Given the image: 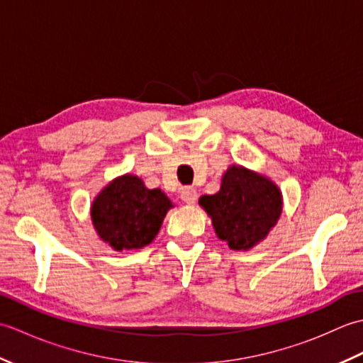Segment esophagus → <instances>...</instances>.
<instances>
[{"label": "esophagus", "mask_w": 363, "mask_h": 363, "mask_svg": "<svg viewBox=\"0 0 363 363\" xmlns=\"http://www.w3.org/2000/svg\"><path fill=\"white\" fill-rule=\"evenodd\" d=\"M181 198H182V201H184V203L189 204V206H191V204H195V203H196L198 194H196V190H195V189L186 187V189H182V191H181Z\"/></svg>", "instance_id": "esophagus-1"}]
</instances>
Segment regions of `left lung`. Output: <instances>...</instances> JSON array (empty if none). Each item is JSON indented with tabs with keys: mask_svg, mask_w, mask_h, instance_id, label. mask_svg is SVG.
Returning a JSON list of instances; mask_svg holds the SVG:
<instances>
[{
	"mask_svg": "<svg viewBox=\"0 0 363 363\" xmlns=\"http://www.w3.org/2000/svg\"><path fill=\"white\" fill-rule=\"evenodd\" d=\"M282 194L265 174L230 165L215 195L199 198L215 234L230 250L248 251L265 240L282 213Z\"/></svg>",
	"mask_w": 363,
	"mask_h": 363,
	"instance_id": "8db88e82",
	"label": "left lung"
}]
</instances>
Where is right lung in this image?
<instances>
[{"label":"right lung","instance_id":"1","mask_svg":"<svg viewBox=\"0 0 363 363\" xmlns=\"http://www.w3.org/2000/svg\"><path fill=\"white\" fill-rule=\"evenodd\" d=\"M173 203L160 189H146L134 174L115 177L95 196L90 218L98 237L115 251H135L156 238Z\"/></svg>","mask_w":363,"mask_h":363}]
</instances>
